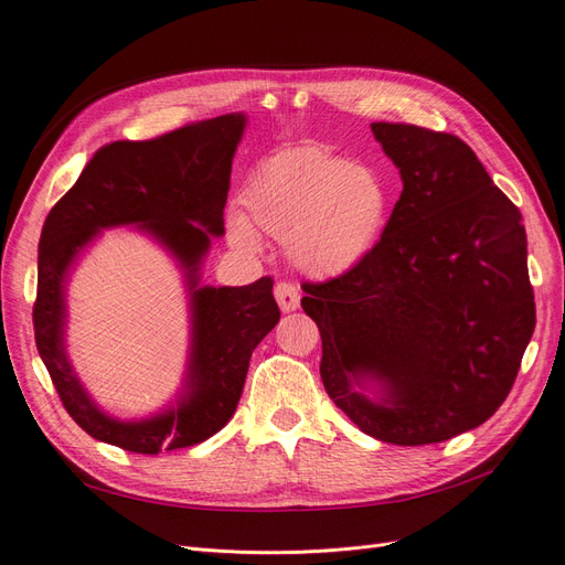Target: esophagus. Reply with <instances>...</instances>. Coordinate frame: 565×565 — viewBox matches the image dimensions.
Masks as SVG:
<instances>
[{
	"label": "esophagus",
	"mask_w": 565,
	"mask_h": 565,
	"mask_svg": "<svg viewBox=\"0 0 565 565\" xmlns=\"http://www.w3.org/2000/svg\"><path fill=\"white\" fill-rule=\"evenodd\" d=\"M276 299H278V306H280L282 313L297 311L299 309V289H297V285L280 280L276 285Z\"/></svg>",
	"instance_id": "obj_1"
}]
</instances>
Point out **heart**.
Masks as SVG:
<instances>
[{
  "mask_svg": "<svg viewBox=\"0 0 565 565\" xmlns=\"http://www.w3.org/2000/svg\"><path fill=\"white\" fill-rule=\"evenodd\" d=\"M243 212L228 216L235 247L262 249V233L309 276L334 278L365 262L380 245L391 191L380 172L322 148H295L268 158L243 193Z\"/></svg>",
  "mask_w": 565,
  "mask_h": 565,
  "instance_id": "heart-1",
  "label": "heart"
}]
</instances>
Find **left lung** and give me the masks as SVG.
Instances as JSON below:
<instances>
[{
  "instance_id": "8db88e82",
  "label": "left lung",
  "mask_w": 565,
  "mask_h": 565,
  "mask_svg": "<svg viewBox=\"0 0 565 565\" xmlns=\"http://www.w3.org/2000/svg\"><path fill=\"white\" fill-rule=\"evenodd\" d=\"M403 193L380 245L303 282L328 396L363 434L429 446L490 419L535 330L521 212L455 134L372 122ZM381 384L367 397L364 384Z\"/></svg>"
}]
</instances>
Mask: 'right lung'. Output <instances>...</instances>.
<instances>
[{"label":"right lung","mask_w":565,"mask_h":565,"mask_svg":"<svg viewBox=\"0 0 565 565\" xmlns=\"http://www.w3.org/2000/svg\"><path fill=\"white\" fill-rule=\"evenodd\" d=\"M243 131L245 115L235 113L158 139L98 148L44 221L32 306L38 351L67 415L96 440L139 455L207 440L233 417L252 351L280 320L270 276L245 287H198L210 237L224 233L231 164ZM127 223H139L178 256L194 311L186 393L167 414L141 423L99 413L66 363L62 341L66 268L100 227Z\"/></svg>","instance_id":"add662e5"}]
</instances>
